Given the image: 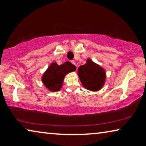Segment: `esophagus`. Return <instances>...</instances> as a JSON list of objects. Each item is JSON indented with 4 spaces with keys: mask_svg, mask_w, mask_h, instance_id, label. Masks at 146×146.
Listing matches in <instances>:
<instances>
[{
    "mask_svg": "<svg viewBox=\"0 0 146 146\" xmlns=\"http://www.w3.org/2000/svg\"><path fill=\"white\" fill-rule=\"evenodd\" d=\"M71 63H72L73 64H74V65L76 66V62L75 60H71Z\"/></svg>",
    "mask_w": 146,
    "mask_h": 146,
    "instance_id": "1",
    "label": "esophagus"
}]
</instances>
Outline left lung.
<instances>
[{"mask_svg":"<svg viewBox=\"0 0 146 146\" xmlns=\"http://www.w3.org/2000/svg\"><path fill=\"white\" fill-rule=\"evenodd\" d=\"M78 76L84 87L91 91H99L105 84V70L90 58L78 68Z\"/></svg>","mask_w":146,"mask_h":146,"instance_id":"1","label":"left lung"}]
</instances>
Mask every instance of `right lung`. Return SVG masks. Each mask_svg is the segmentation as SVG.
Instances as JSON below:
<instances>
[{
    "instance_id": "add662e5",
    "label": "right lung",
    "mask_w": 146,
    "mask_h": 146,
    "mask_svg": "<svg viewBox=\"0 0 146 146\" xmlns=\"http://www.w3.org/2000/svg\"><path fill=\"white\" fill-rule=\"evenodd\" d=\"M75 70V66L70 62H66L61 65L53 62L44 73L42 82L48 90L53 92L58 91L62 87L65 76Z\"/></svg>"
}]
</instances>
